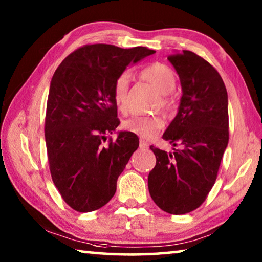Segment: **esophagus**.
Masks as SVG:
<instances>
[{"instance_id": "1", "label": "esophagus", "mask_w": 262, "mask_h": 262, "mask_svg": "<svg viewBox=\"0 0 262 262\" xmlns=\"http://www.w3.org/2000/svg\"><path fill=\"white\" fill-rule=\"evenodd\" d=\"M148 147H149V144L147 143V141L140 139V148L141 149H148Z\"/></svg>"}]
</instances>
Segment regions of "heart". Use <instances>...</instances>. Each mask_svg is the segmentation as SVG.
Listing matches in <instances>:
<instances>
[{
    "mask_svg": "<svg viewBox=\"0 0 262 262\" xmlns=\"http://www.w3.org/2000/svg\"><path fill=\"white\" fill-rule=\"evenodd\" d=\"M139 76L147 81L161 92V100L158 106L165 113H171L174 110V99L171 92L174 90L177 76L174 70L164 63L155 62L142 68ZM128 91H129V79L127 75H120L114 79L112 86V98L114 105L120 112H126L128 103ZM164 121L159 115H139L125 122L126 130L134 133L144 139H150L162 129Z\"/></svg>",
    "mask_w": 262,
    "mask_h": 262,
    "instance_id": "b5f03b06",
    "label": "heart"
}]
</instances>
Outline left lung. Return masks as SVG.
<instances>
[{
	"label": "left lung",
	"mask_w": 262,
	"mask_h": 262,
	"mask_svg": "<svg viewBox=\"0 0 262 262\" xmlns=\"http://www.w3.org/2000/svg\"><path fill=\"white\" fill-rule=\"evenodd\" d=\"M167 59L179 75L183 96L163 135L173 151L150 147L156 165L148 186L162 210L183 215L205 202L216 181L229 142L228 94L219 72L203 57L183 51Z\"/></svg>",
	"instance_id": "8db88e82"
}]
</instances>
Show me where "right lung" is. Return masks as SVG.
Here are the masks:
<instances>
[{"mask_svg":"<svg viewBox=\"0 0 262 262\" xmlns=\"http://www.w3.org/2000/svg\"><path fill=\"white\" fill-rule=\"evenodd\" d=\"M154 53L147 47L84 45L53 75L45 118L48 164L53 183L74 210L105 206L139 148L134 133L120 132L117 141L108 137L120 123L112 86L128 66Z\"/></svg>","mask_w":262,"mask_h":262,"instance_id":"add662e5","label":"right lung"}]
</instances>
